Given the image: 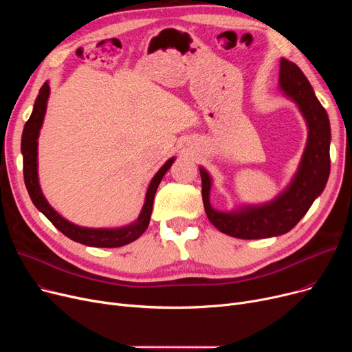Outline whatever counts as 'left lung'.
Listing matches in <instances>:
<instances>
[{
    "mask_svg": "<svg viewBox=\"0 0 352 352\" xmlns=\"http://www.w3.org/2000/svg\"><path fill=\"white\" fill-rule=\"evenodd\" d=\"M278 81L284 96L297 104L308 128L298 170L285 190L264 204L243 206L227 212L218 211L210 202L212 178L206 168L199 166L207 217L215 228L230 236L258 239L288 232L300 223L327 186L331 168V126L327 111L297 64L281 58Z\"/></svg>",
    "mask_w": 352,
    "mask_h": 352,
    "instance_id": "8db88e82",
    "label": "left lung"
}]
</instances>
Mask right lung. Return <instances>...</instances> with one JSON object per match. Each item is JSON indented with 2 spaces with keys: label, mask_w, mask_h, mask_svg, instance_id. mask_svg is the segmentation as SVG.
Here are the masks:
<instances>
[{
  "label": "right lung",
  "mask_w": 352,
  "mask_h": 352,
  "mask_svg": "<svg viewBox=\"0 0 352 352\" xmlns=\"http://www.w3.org/2000/svg\"><path fill=\"white\" fill-rule=\"evenodd\" d=\"M48 97H50V84L47 81L41 87L40 94L34 102L31 117L24 125L23 138H21V153H23V161H24V182L32 204L51 221L55 228L61 231L65 236H68L76 243H80L88 247H97V248H117V247H122L135 241V239L140 238L144 234V231L148 228V224H150L154 195L157 192V188L160 186L162 177L171 168L173 162L175 161V157L166 161L158 170V173L153 177L145 194L141 212L138 218L133 221L131 224L118 227V228H88V227L74 224L71 221L65 219L63 215H60L48 204V201L45 199L40 187L38 137H40V129L43 126L44 117H45Z\"/></svg>",
  "instance_id": "add662e5"
}]
</instances>
